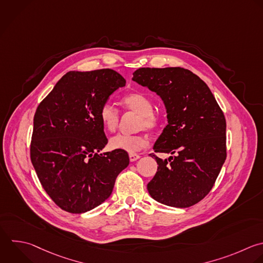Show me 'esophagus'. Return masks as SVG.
I'll return each instance as SVG.
<instances>
[{"mask_svg": "<svg viewBox=\"0 0 263 263\" xmlns=\"http://www.w3.org/2000/svg\"><path fill=\"white\" fill-rule=\"evenodd\" d=\"M140 157H141V156H140L139 154H136V153H129V160H130L132 162H134V161L138 160Z\"/></svg>", "mask_w": 263, "mask_h": 263, "instance_id": "esophagus-1", "label": "esophagus"}]
</instances>
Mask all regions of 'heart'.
Wrapping results in <instances>:
<instances>
[{"label": "heart", "mask_w": 263, "mask_h": 263, "mask_svg": "<svg viewBox=\"0 0 263 263\" xmlns=\"http://www.w3.org/2000/svg\"><path fill=\"white\" fill-rule=\"evenodd\" d=\"M121 104L126 110L134 111L140 115V128L145 127L152 130L158 126L159 118L153 112V102L146 95L140 92L128 93L122 98ZM99 118L102 126L107 132L113 133L116 130L119 123V112L111 103H105L100 108ZM109 145L112 149L134 153L142 150L148 145V138L143 135L118 134L110 139Z\"/></svg>", "instance_id": "b5f03b06"}]
</instances>
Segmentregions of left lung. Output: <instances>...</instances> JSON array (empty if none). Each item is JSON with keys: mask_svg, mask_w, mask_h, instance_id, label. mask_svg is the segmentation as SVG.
<instances>
[{"mask_svg": "<svg viewBox=\"0 0 263 263\" xmlns=\"http://www.w3.org/2000/svg\"><path fill=\"white\" fill-rule=\"evenodd\" d=\"M133 80L156 92L167 125L154 144L157 172L147 189L156 201L188 208L212 189L226 159V121L208 85L184 68H140Z\"/></svg>", "mask_w": 263, "mask_h": 263, "instance_id": "1", "label": "left lung"}]
</instances>
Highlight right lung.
<instances>
[{
	"label": "right lung",
	"mask_w": 263,
	"mask_h": 263,
	"mask_svg": "<svg viewBox=\"0 0 263 263\" xmlns=\"http://www.w3.org/2000/svg\"><path fill=\"white\" fill-rule=\"evenodd\" d=\"M125 79L116 71H70L40 103L34 117L31 160L51 199L81 214L111 195L129 163L122 150L99 153L108 143L99 111Z\"/></svg>",
	"instance_id": "add662e5"
}]
</instances>
